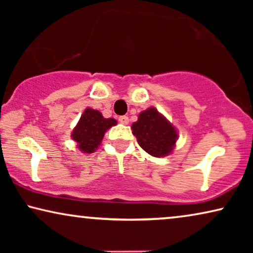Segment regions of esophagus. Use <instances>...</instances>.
Returning a JSON list of instances; mask_svg holds the SVG:
<instances>
[{"instance_id": "34e87169", "label": "esophagus", "mask_w": 253, "mask_h": 253, "mask_svg": "<svg viewBox=\"0 0 253 253\" xmlns=\"http://www.w3.org/2000/svg\"><path fill=\"white\" fill-rule=\"evenodd\" d=\"M119 122L121 124H127V123H129V117H127V116H120L119 117Z\"/></svg>"}]
</instances>
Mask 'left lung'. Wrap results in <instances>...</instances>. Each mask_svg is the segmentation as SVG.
Listing matches in <instances>:
<instances>
[{"mask_svg":"<svg viewBox=\"0 0 253 253\" xmlns=\"http://www.w3.org/2000/svg\"><path fill=\"white\" fill-rule=\"evenodd\" d=\"M131 129L140 147L155 158L170 153L177 139L174 126L155 108L140 113Z\"/></svg>","mask_w":253,"mask_h":253,"instance_id":"obj_1","label":"left lung"}]
</instances>
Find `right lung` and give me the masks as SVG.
<instances>
[{"label": "right lung", "mask_w": 253, "mask_h": 253, "mask_svg": "<svg viewBox=\"0 0 253 253\" xmlns=\"http://www.w3.org/2000/svg\"><path fill=\"white\" fill-rule=\"evenodd\" d=\"M115 124L116 120L105 119L98 110L87 108L72 131V139L77 141L79 150L92 153L101 143L106 131Z\"/></svg>", "instance_id": "right-lung-1"}]
</instances>
